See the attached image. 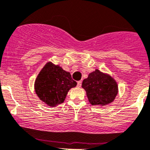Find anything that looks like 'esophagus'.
Instances as JSON below:
<instances>
[{
    "instance_id": "1",
    "label": "esophagus",
    "mask_w": 150,
    "mask_h": 150,
    "mask_svg": "<svg viewBox=\"0 0 150 150\" xmlns=\"http://www.w3.org/2000/svg\"><path fill=\"white\" fill-rule=\"evenodd\" d=\"M81 85H82V81H78V84H77V86H78V88H80L81 87Z\"/></svg>"
}]
</instances>
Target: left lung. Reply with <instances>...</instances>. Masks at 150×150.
Returning <instances> with one entry per match:
<instances>
[{
	"mask_svg": "<svg viewBox=\"0 0 150 150\" xmlns=\"http://www.w3.org/2000/svg\"><path fill=\"white\" fill-rule=\"evenodd\" d=\"M88 100L93 105H105L113 101L118 93V86L110 75L96 70L82 83Z\"/></svg>",
	"mask_w": 150,
	"mask_h": 150,
	"instance_id": "obj_1",
	"label": "left lung"
}]
</instances>
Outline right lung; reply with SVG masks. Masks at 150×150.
<instances>
[{
    "label": "right lung",
    "instance_id": "add662e5",
    "mask_svg": "<svg viewBox=\"0 0 150 150\" xmlns=\"http://www.w3.org/2000/svg\"><path fill=\"white\" fill-rule=\"evenodd\" d=\"M76 86L70 72L48 62L38 75L34 88L41 100L50 106H55L63 103L67 92Z\"/></svg>",
    "mask_w": 150,
    "mask_h": 150
}]
</instances>
